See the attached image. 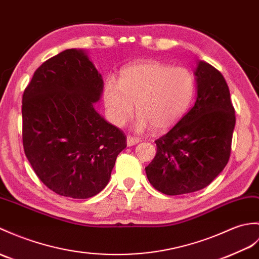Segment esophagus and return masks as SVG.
<instances>
[{"label":"esophagus","instance_id":"esophagus-1","mask_svg":"<svg viewBox=\"0 0 259 259\" xmlns=\"http://www.w3.org/2000/svg\"><path fill=\"white\" fill-rule=\"evenodd\" d=\"M139 141H140L139 138H137V137H134V136H128V137H127V144H128V147L135 146V144H137Z\"/></svg>","mask_w":259,"mask_h":259}]
</instances>
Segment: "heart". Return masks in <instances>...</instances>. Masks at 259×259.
Returning <instances> with one entry per match:
<instances>
[{"label": "heart", "instance_id": "heart-1", "mask_svg": "<svg viewBox=\"0 0 259 259\" xmlns=\"http://www.w3.org/2000/svg\"><path fill=\"white\" fill-rule=\"evenodd\" d=\"M195 88V76L189 68L172 67L159 61H141L124 66L118 82L108 78L102 99L108 119L113 124L127 122L135 105L139 115L138 129L151 124L155 130H163L188 111Z\"/></svg>", "mask_w": 259, "mask_h": 259}]
</instances>
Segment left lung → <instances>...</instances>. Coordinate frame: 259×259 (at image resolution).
<instances>
[{"label": "left lung", "instance_id": "1", "mask_svg": "<svg viewBox=\"0 0 259 259\" xmlns=\"http://www.w3.org/2000/svg\"><path fill=\"white\" fill-rule=\"evenodd\" d=\"M195 76L194 106L155 140L157 153L146 167L149 182L166 195L204 189L231 157L236 118L230 89L223 75L205 62H198Z\"/></svg>", "mask_w": 259, "mask_h": 259}]
</instances>
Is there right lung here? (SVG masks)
Here are the masks:
<instances>
[{"label":"right lung","instance_id":"right-lung-1","mask_svg":"<svg viewBox=\"0 0 259 259\" xmlns=\"http://www.w3.org/2000/svg\"><path fill=\"white\" fill-rule=\"evenodd\" d=\"M102 87L86 54L66 50L41 64L24 90V152L37 178L58 195L98 194L127 147L123 131L95 110Z\"/></svg>","mask_w":259,"mask_h":259}]
</instances>
